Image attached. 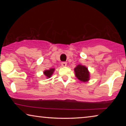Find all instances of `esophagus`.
Segmentation results:
<instances>
[{"mask_svg":"<svg viewBox=\"0 0 126 126\" xmlns=\"http://www.w3.org/2000/svg\"><path fill=\"white\" fill-rule=\"evenodd\" d=\"M66 64H67V63H66V62H62V63H61V65L63 66V67L66 66Z\"/></svg>","mask_w":126,"mask_h":126,"instance_id":"esophagus-1","label":"esophagus"}]
</instances>
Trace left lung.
I'll list each match as a JSON object with an SVG mask.
<instances>
[{
    "mask_svg": "<svg viewBox=\"0 0 126 126\" xmlns=\"http://www.w3.org/2000/svg\"><path fill=\"white\" fill-rule=\"evenodd\" d=\"M75 75L80 81L86 82L89 80V73L88 68L83 65H79L75 68Z\"/></svg>",
    "mask_w": 126,
    "mask_h": 126,
    "instance_id": "1",
    "label": "left lung"
}]
</instances>
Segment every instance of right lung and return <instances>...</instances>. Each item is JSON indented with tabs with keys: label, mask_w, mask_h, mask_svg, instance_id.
Masks as SVG:
<instances>
[{
	"label": "right lung",
	"mask_w": 126,
	"mask_h": 126,
	"mask_svg": "<svg viewBox=\"0 0 126 126\" xmlns=\"http://www.w3.org/2000/svg\"><path fill=\"white\" fill-rule=\"evenodd\" d=\"M54 71V69H50L49 70H46L44 72V75L47 76L48 78L51 77V76L53 75V72Z\"/></svg>",
	"instance_id": "1"
}]
</instances>
